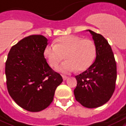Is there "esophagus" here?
<instances>
[{
    "instance_id": "obj_1",
    "label": "esophagus",
    "mask_w": 126,
    "mask_h": 126,
    "mask_svg": "<svg viewBox=\"0 0 126 126\" xmlns=\"http://www.w3.org/2000/svg\"><path fill=\"white\" fill-rule=\"evenodd\" d=\"M62 77H63V79L64 80H66V79H67V78H68V77H67V76H66V75H62Z\"/></svg>"
}]
</instances>
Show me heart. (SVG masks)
<instances>
[{
  "instance_id": "1",
  "label": "heart",
  "mask_w": 126,
  "mask_h": 126,
  "mask_svg": "<svg viewBox=\"0 0 126 126\" xmlns=\"http://www.w3.org/2000/svg\"><path fill=\"white\" fill-rule=\"evenodd\" d=\"M44 57L51 67H55L64 58L67 59L58 68L59 71L68 73L77 69L84 71L91 67L96 55L94 42L76 35H65L55 41V45L47 46Z\"/></svg>"
}]
</instances>
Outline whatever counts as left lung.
I'll return each mask as SVG.
<instances>
[{
	"label": "left lung",
	"instance_id": "8db88e82",
	"mask_svg": "<svg viewBox=\"0 0 126 126\" xmlns=\"http://www.w3.org/2000/svg\"><path fill=\"white\" fill-rule=\"evenodd\" d=\"M93 35L96 58L91 67L79 75L74 90L77 101L86 108L101 106L110 99L116 88V63L111 46L102 35L88 30Z\"/></svg>",
	"mask_w": 126,
	"mask_h": 126
}]
</instances>
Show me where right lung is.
I'll use <instances>...</instances> for the list:
<instances>
[{
    "label": "right lung",
    "mask_w": 126,
    "mask_h": 126,
    "mask_svg": "<svg viewBox=\"0 0 126 126\" xmlns=\"http://www.w3.org/2000/svg\"><path fill=\"white\" fill-rule=\"evenodd\" d=\"M47 39L29 35L11 47L6 61V86L10 96L29 112H40L53 101L57 87L63 81L45 59Z\"/></svg>",
    "instance_id": "add662e5"
}]
</instances>
